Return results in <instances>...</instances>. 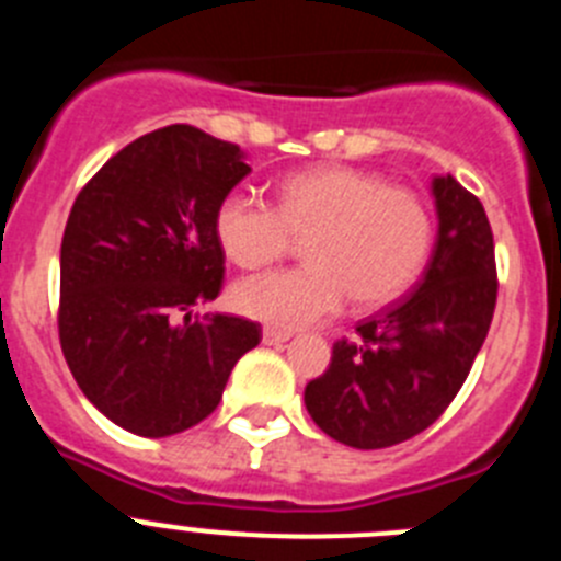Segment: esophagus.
I'll use <instances>...</instances> for the list:
<instances>
[{"instance_id": "esophagus-1", "label": "esophagus", "mask_w": 561, "mask_h": 561, "mask_svg": "<svg viewBox=\"0 0 561 561\" xmlns=\"http://www.w3.org/2000/svg\"><path fill=\"white\" fill-rule=\"evenodd\" d=\"M289 336H291V331H286V329H275V325H266V329H264L266 345H284Z\"/></svg>"}]
</instances>
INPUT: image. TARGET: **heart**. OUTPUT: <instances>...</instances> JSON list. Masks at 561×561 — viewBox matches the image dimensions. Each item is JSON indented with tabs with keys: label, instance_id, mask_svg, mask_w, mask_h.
Wrapping results in <instances>:
<instances>
[{
	"label": "heart",
	"instance_id": "heart-1",
	"mask_svg": "<svg viewBox=\"0 0 561 561\" xmlns=\"http://www.w3.org/2000/svg\"><path fill=\"white\" fill-rule=\"evenodd\" d=\"M213 232L244 270L275 264L304 238V266L232 286V306L275 329L320 323L348 297L356 309L393 304L433 250V216L421 196L348 165L291 173L277 185L275 205L244 187L230 191L216 207Z\"/></svg>",
	"mask_w": 561,
	"mask_h": 561
}]
</instances>
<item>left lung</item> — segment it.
I'll list each match as a JSON object with an SVG mask.
<instances>
[{
    "instance_id": "8db88e82",
    "label": "left lung",
    "mask_w": 561,
    "mask_h": 561,
    "mask_svg": "<svg viewBox=\"0 0 561 561\" xmlns=\"http://www.w3.org/2000/svg\"><path fill=\"white\" fill-rule=\"evenodd\" d=\"M438 241L408 297L336 340L306 385L314 424L345 447L385 449L440 419L463 388L497 304L494 236L474 193L433 180Z\"/></svg>"
}]
</instances>
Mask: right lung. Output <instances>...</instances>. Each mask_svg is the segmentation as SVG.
<instances>
[{"label": "right lung", "mask_w": 561, "mask_h": 561, "mask_svg": "<svg viewBox=\"0 0 561 561\" xmlns=\"http://www.w3.org/2000/svg\"><path fill=\"white\" fill-rule=\"evenodd\" d=\"M247 173L236 142L176 123L114 153L69 210L58 340L83 396L128 433L205 421L261 342L244 317H193L225 286L213 216Z\"/></svg>", "instance_id": "add662e5"}]
</instances>
